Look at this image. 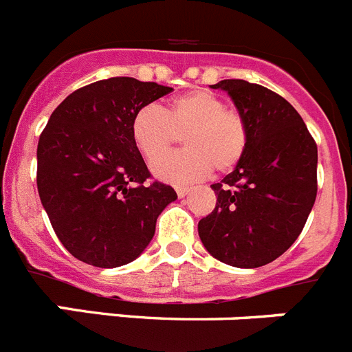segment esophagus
I'll return each instance as SVG.
<instances>
[{
  "label": "esophagus",
  "instance_id": "obj_1",
  "mask_svg": "<svg viewBox=\"0 0 352 352\" xmlns=\"http://www.w3.org/2000/svg\"><path fill=\"white\" fill-rule=\"evenodd\" d=\"M175 191H177V196H179V198H184V196L189 192V188H182V186H180V188H177Z\"/></svg>",
  "mask_w": 352,
  "mask_h": 352
}]
</instances>
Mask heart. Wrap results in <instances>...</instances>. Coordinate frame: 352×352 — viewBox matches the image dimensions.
I'll use <instances>...</instances> for the list:
<instances>
[{
	"mask_svg": "<svg viewBox=\"0 0 352 352\" xmlns=\"http://www.w3.org/2000/svg\"><path fill=\"white\" fill-rule=\"evenodd\" d=\"M188 149L164 157L182 135ZM133 140L140 153L154 162L160 179L188 184L204 179L212 168L230 173L243 160L249 145V124L242 112L228 109L219 94L195 89L173 98L166 109L144 105L133 116Z\"/></svg>",
	"mask_w": 352,
	"mask_h": 352,
	"instance_id": "heart-1",
	"label": "heart"
}]
</instances>
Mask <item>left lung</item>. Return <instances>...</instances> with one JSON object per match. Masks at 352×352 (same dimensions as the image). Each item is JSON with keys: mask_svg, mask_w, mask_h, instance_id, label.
I'll list each match as a JSON object with an SVG mask.
<instances>
[{"mask_svg": "<svg viewBox=\"0 0 352 352\" xmlns=\"http://www.w3.org/2000/svg\"><path fill=\"white\" fill-rule=\"evenodd\" d=\"M231 96L249 124L236 168L212 184L215 208L198 223L215 259L236 268L272 263L293 245L318 195V145L289 101L240 78L210 85Z\"/></svg>", "mask_w": 352, "mask_h": 352, "instance_id": "left-lung-1", "label": "left lung"}]
</instances>
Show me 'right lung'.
<instances>
[{"label": "right lung", "instance_id": "obj_1", "mask_svg": "<svg viewBox=\"0 0 352 352\" xmlns=\"http://www.w3.org/2000/svg\"><path fill=\"white\" fill-rule=\"evenodd\" d=\"M172 87L112 77L80 87L54 110L38 140L36 186L66 251L100 268L144 252L157 215L177 199L151 172L131 135L138 109Z\"/></svg>", "mask_w": 352, "mask_h": 352}]
</instances>
